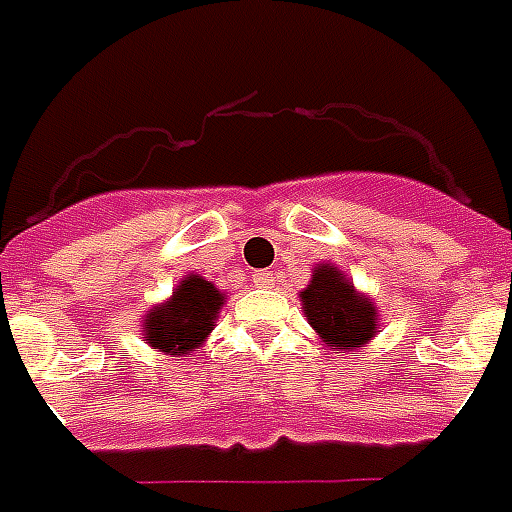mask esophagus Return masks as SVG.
Here are the masks:
<instances>
[{
	"label": "esophagus",
	"mask_w": 512,
	"mask_h": 512,
	"mask_svg": "<svg viewBox=\"0 0 512 512\" xmlns=\"http://www.w3.org/2000/svg\"><path fill=\"white\" fill-rule=\"evenodd\" d=\"M272 272L270 270H259V272H253V283L259 288H270L272 286Z\"/></svg>",
	"instance_id": "1"
}]
</instances>
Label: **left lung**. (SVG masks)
I'll return each instance as SVG.
<instances>
[{
	"label": "left lung",
	"instance_id": "left-lung-1",
	"mask_svg": "<svg viewBox=\"0 0 512 512\" xmlns=\"http://www.w3.org/2000/svg\"><path fill=\"white\" fill-rule=\"evenodd\" d=\"M302 307L321 340L340 351H351L372 340L378 329L375 307L345 283L337 267H318L302 291Z\"/></svg>",
	"mask_w": 512,
	"mask_h": 512
}]
</instances>
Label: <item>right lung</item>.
<instances>
[{
  "mask_svg": "<svg viewBox=\"0 0 512 512\" xmlns=\"http://www.w3.org/2000/svg\"><path fill=\"white\" fill-rule=\"evenodd\" d=\"M221 305H224V297L215 291L210 280L188 275L172 291L167 305L153 307L145 318L148 343L169 356H180L197 348L207 334L213 332L215 313L221 310Z\"/></svg>",
  "mask_w": 512,
  "mask_h": 512,
  "instance_id": "1",
  "label": "right lung"
}]
</instances>
